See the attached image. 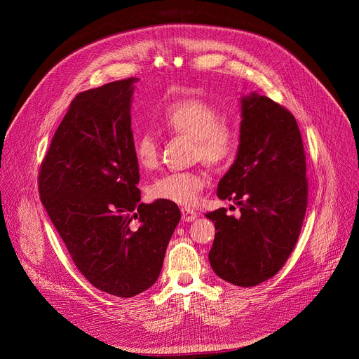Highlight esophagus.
Wrapping results in <instances>:
<instances>
[{"label": "esophagus", "instance_id": "1", "mask_svg": "<svg viewBox=\"0 0 359 359\" xmlns=\"http://www.w3.org/2000/svg\"><path fill=\"white\" fill-rule=\"evenodd\" d=\"M196 217H198V214L194 210H191V208H182V219L183 221L191 222V221L196 219Z\"/></svg>", "mask_w": 359, "mask_h": 359}]
</instances>
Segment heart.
I'll list each match as a JSON object with an SVG mask.
<instances>
[{
    "mask_svg": "<svg viewBox=\"0 0 359 359\" xmlns=\"http://www.w3.org/2000/svg\"><path fill=\"white\" fill-rule=\"evenodd\" d=\"M160 123L173 134L186 135L195 142V158L211 167L229 165L238 153V130L224 121L222 111L211 102L183 96L164 104L158 111ZM134 154L141 168L149 170L158 161V140L153 130H142L134 140ZM205 177L196 172L167 173L149 186V195L179 205L191 206L199 199Z\"/></svg>",
    "mask_w": 359,
    "mask_h": 359,
    "instance_id": "obj_1",
    "label": "heart"
}]
</instances>
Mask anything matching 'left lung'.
<instances>
[{
    "mask_svg": "<svg viewBox=\"0 0 359 359\" xmlns=\"http://www.w3.org/2000/svg\"><path fill=\"white\" fill-rule=\"evenodd\" d=\"M306 154L292 113L266 96L241 97L236 161L218 183L219 199L240 206V218L219 208L210 250L214 272L237 287H255L285 265L307 210Z\"/></svg>",
    "mask_w": 359,
    "mask_h": 359,
    "instance_id": "8db88e82",
    "label": "left lung"
}]
</instances>
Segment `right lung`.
Here are the masks:
<instances>
[{"label":"right lung","instance_id":"obj_1","mask_svg":"<svg viewBox=\"0 0 359 359\" xmlns=\"http://www.w3.org/2000/svg\"><path fill=\"white\" fill-rule=\"evenodd\" d=\"M138 79L80 93L56 129L39 194L72 262L97 290L129 298L157 280L180 221L175 202L141 203L130 103Z\"/></svg>","mask_w":359,"mask_h":359}]
</instances>
